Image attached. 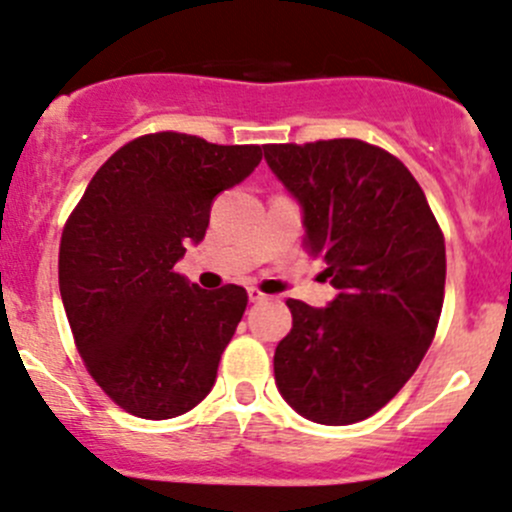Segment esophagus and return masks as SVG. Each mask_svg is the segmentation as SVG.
<instances>
[{
	"label": "esophagus",
	"instance_id": "obj_1",
	"mask_svg": "<svg viewBox=\"0 0 512 512\" xmlns=\"http://www.w3.org/2000/svg\"><path fill=\"white\" fill-rule=\"evenodd\" d=\"M247 294H250V302H265V299H267V294L262 292L260 287H250V289H247Z\"/></svg>",
	"mask_w": 512,
	"mask_h": 512
}]
</instances>
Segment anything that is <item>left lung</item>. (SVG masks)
I'll use <instances>...</instances> for the list:
<instances>
[{"label":"left lung","instance_id":"left-lung-1","mask_svg":"<svg viewBox=\"0 0 512 512\" xmlns=\"http://www.w3.org/2000/svg\"><path fill=\"white\" fill-rule=\"evenodd\" d=\"M265 158L304 210V250L339 289L327 309L287 299L275 381L297 414L364 421L414 376L436 337L446 242L399 158L359 138L270 143Z\"/></svg>","mask_w":512,"mask_h":512}]
</instances>
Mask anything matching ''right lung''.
Returning a JSON list of instances; mask_svg holds the SVG:
<instances>
[{"label": "right lung", "instance_id": "1", "mask_svg": "<svg viewBox=\"0 0 512 512\" xmlns=\"http://www.w3.org/2000/svg\"><path fill=\"white\" fill-rule=\"evenodd\" d=\"M260 160V146L146 133L96 170L71 210L59 245L61 302L86 371L128 414L163 421L213 389L247 292L200 289L175 262L205 237L215 195Z\"/></svg>", "mask_w": 512, "mask_h": 512}]
</instances>
